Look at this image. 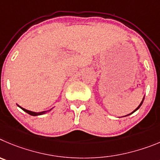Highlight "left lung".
Here are the masks:
<instances>
[{
  "label": "left lung",
  "mask_w": 160,
  "mask_h": 160,
  "mask_svg": "<svg viewBox=\"0 0 160 160\" xmlns=\"http://www.w3.org/2000/svg\"><path fill=\"white\" fill-rule=\"evenodd\" d=\"M144 97H145V96H143V100H142V101H141V103H139V106H138V107H137V108H136V109H135V110H134V111H133V112H132V113H130V114H128V115H127V116H130V115H132V113H134V112H136V111H137V110H138V109H139V108H140V106H141V105L143 104V100H144ZM124 116H122V117H124Z\"/></svg>",
  "instance_id": "1"
}]
</instances>
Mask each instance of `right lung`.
<instances>
[{
  "mask_svg": "<svg viewBox=\"0 0 160 160\" xmlns=\"http://www.w3.org/2000/svg\"><path fill=\"white\" fill-rule=\"evenodd\" d=\"M17 105L20 108L22 109L23 111H24L25 112H27L28 114L31 115V116H41V115H44V114H45V113H47V112H50V111L52 109H52H50V110L44 111V112H32V111H29V110H27V109H25V108H24L21 107V106H20V105H18V104H17Z\"/></svg>",
  "mask_w": 160,
  "mask_h": 160,
  "instance_id": "obj_1",
  "label": "right lung"
}]
</instances>
